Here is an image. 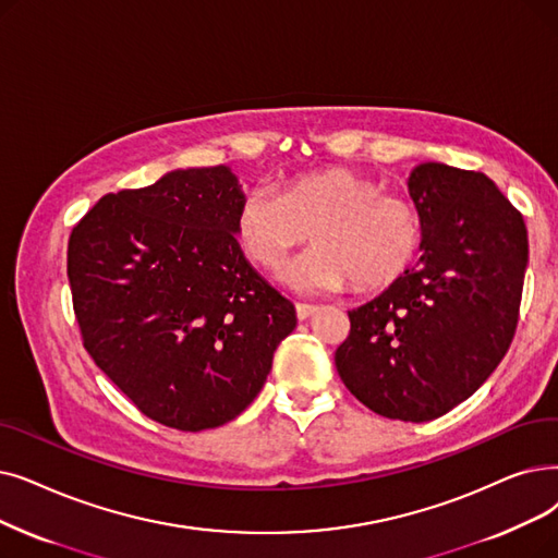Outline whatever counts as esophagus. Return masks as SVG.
Listing matches in <instances>:
<instances>
[{"mask_svg":"<svg viewBox=\"0 0 558 558\" xmlns=\"http://www.w3.org/2000/svg\"><path fill=\"white\" fill-rule=\"evenodd\" d=\"M314 312H317V305H310V303H296V317H299L301 322L310 319Z\"/></svg>","mask_w":558,"mask_h":558,"instance_id":"esophagus-1","label":"esophagus"}]
</instances>
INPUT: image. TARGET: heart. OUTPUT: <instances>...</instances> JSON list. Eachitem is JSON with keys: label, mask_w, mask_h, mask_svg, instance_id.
Masks as SVG:
<instances>
[{"label": "heart", "mask_w": 558, "mask_h": 558, "mask_svg": "<svg viewBox=\"0 0 558 558\" xmlns=\"http://www.w3.org/2000/svg\"><path fill=\"white\" fill-rule=\"evenodd\" d=\"M312 236L314 248L292 266L289 280L305 289L378 292L415 264L424 244L420 209L367 175L322 168L255 189L239 205L234 236L244 255L278 274Z\"/></svg>", "instance_id": "b5f03b06"}]
</instances>
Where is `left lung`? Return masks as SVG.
Listing matches in <instances>:
<instances>
[{
    "mask_svg": "<svg viewBox=\"0 0 558 558\" xmlns=\"http://www.w3.org/2000/svg\"><path fill=\"white\" fill-rule=\"evenodd\" d=\"M408 186L422 264L349 312L335 367L376 415L430 422L472 397L511 347L529 241L522 214L483 173L428 161Z\"/></svg>",
    "mask_w": 558,
    "mask_h": 558,
    "instance_id": "obj_1",
    "label": "left lung"
}]
</instances>
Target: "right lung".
Here are the masks:
<instances>
[{"label":"right lung","instance_id":"1","mask_svg":"<svg viewBox=\"0 0 558 558\" xmlns=\"http://www.w3.org/2000/svg\"><path fill=\"white\" fill-rule=\"evenodd\" d=\"M228 166L107 193L72 228L68 280L88 355L163 426H223L251 405L296 310L234 236Z\"/></svg>","mask_w":558,"mask_h":558}]
</instances>
